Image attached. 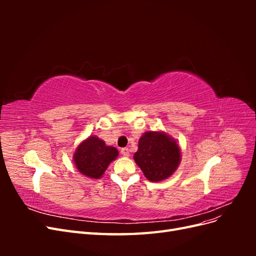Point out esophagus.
<instances>
[{
  "label": "esophagus",
  "mask_w": 256,
  "mask_h": 256,
  "mask_svg": "<svg viewBox=\"0 0 256 256\" xmlns=\"http://www.w3.org/2000/svg\"><path fill=\"white\" fill-rule=\"evenodd\" d=\"M120 152H122V156H125V157H128L130 154V150L128 148H122Z\"/></svg>",
  "instance_id": "34e87169"
}]
</instances>
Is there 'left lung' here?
Masks as SVG:
<instances>
[{"label": "left lung", "instance_id": "left-lung-1", "mask_svg": "<svg viewBox=\"0 0 256 256\" xmlns=\"http://www.w3.org/2000/svg\"><path fill=\"white\" fill-rule=\"evenodd\" d=\"M134 159L147 180L157 182L166 180L176 171L182 152L172 136L162 131H148L138 140Z\"/></svg>", "mask_w": 256, "mask_h": 256}]
</instances>
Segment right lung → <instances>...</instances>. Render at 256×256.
Listing matches in <instances>:
<instances>
[{"label": "right lung", "instance_id": "1", "mask_svg": "<svg viewBox=\"0 0 256 256\" xmlns=\"http://www.w3.org/2000/svg\"><path fill=\"white\" fill-rule=\"evenodd\" d=\"M118 156V150L115 147L108 146L96 136H90L76 147L74 161L82 175L92 180H99Z\"/></svg>", "mask_w": 256, "mask_h": 256}]
</instances>
